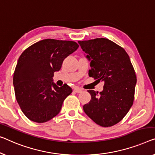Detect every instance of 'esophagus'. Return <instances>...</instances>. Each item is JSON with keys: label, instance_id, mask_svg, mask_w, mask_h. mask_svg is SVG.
<instances>
[{"label": "esophagus", "instance_id": "esophagus-1", "mask_svg": "<svg viewBox=\"0 0 155 155\" xmlns=\"http://www.w3.org/2000/svg\"><path fill=\"white\" fill-rule=\"evenodd\" d=\"M74 91L76 92H78V93H80V92H81L83 91V89L81 88V87H76L74 88Z\"/></svg>", "mask_w": 155, "mask_h": 155}]
</instances>
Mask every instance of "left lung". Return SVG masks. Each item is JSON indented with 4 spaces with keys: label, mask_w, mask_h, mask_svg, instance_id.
<instances>
[{
    "label": "left lung",
    "mask_w": 155,
    "mask_h": 155,
    "mask_svg": "<svg viewBox=\"0 0 155 155\" xmlns=\"http://www.w3.org/2000/svg\"><path fill=\"white\" fill-rule=\"evenodd\" d=\"M91 62L89 77L104 83L101 92L88 90L91 100L84 106L87 116L101 127H111L125 116L134 98L137 77L125 50L106 38L78 41Z\"/></svg>",
    "instance_id": "8db88e82"
}]
</instances>
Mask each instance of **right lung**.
<instances>
[{
  "label": "right lung",
  "mask_w": 155,
  "mask_h": 155,
  "mask_svg": "<svg viewBox=\"0 0 155 155\" xmlns=\"http://www.w3.org/2000/svg\"><path fill=\"white\" fill-rule=\"evenodd\" d=\"M78 47L75 41L46 39L27 48L20 55L13 85L18 105L29 120L45 122L61 111L72 89L67 84L58 86L53 80L54 74Z\"/></svg>",
  "instance_id": "1"
}]
</instances>
